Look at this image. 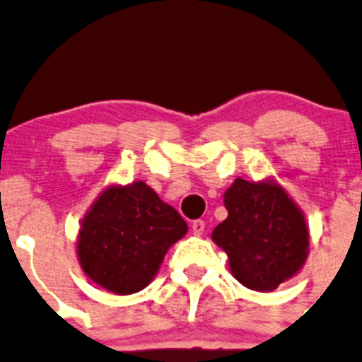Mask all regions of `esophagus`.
<instances>
[{"label": "esophagus", "instance_id": "34e87169", "mask_svg": "<svg viewBox=\"0 0 362 362\" xmlns=\"http://www.w3.org/2000/svg\"><path fill=\"white\" fill-rule=\"evenodd\" d=\"M204 231V221H202V218H198V221L192 222V233H194L196 236L203 235Z\"/></svg>", "mask_w": 362, "mask_h": 362}]
</instances>
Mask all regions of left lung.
Instances as JSON below:
<instances>
[{
	"mask_svg": "<svg viewBox=\"0 0 362 362\" xmlns=\"http://www.w3.org/2000/svg\"><path fill=\"white\" fill-rule=\"evenodd\" d=\"M224 204L228 218L211 240L228 254L233 276L259 293L293 279L308 257L310 235L301 208L284 187L275 180L236 178Z\"/></svg>",
	"mask_w": 362,
	"mask_h": 362,
	"instance_id": "left-lung-1",
	"label": "left lung"
}]
</instances>
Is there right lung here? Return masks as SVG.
<instances>
[{
	"label": "right lung",
	"instance_id": "right-lung-1",
	"mask_svg": "<svg viewBox=\"0 0 362 362\" xmlns=\"http://www.w3.org/2000/svg\"><path fill=\"white\" fill-rule=\"evenodd\" d=\"M185 233L180 214L145 182L110 185L83 217L76 254L96 286L134 294L152 282L168 249Z\"/></svg>",
	"mask_w": 362,
	"mask_h": 362
}]
</instances>
